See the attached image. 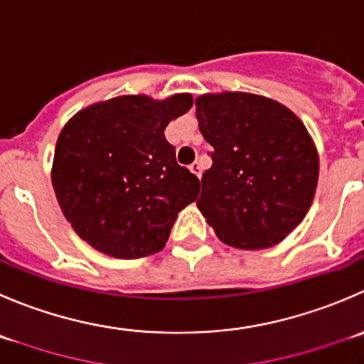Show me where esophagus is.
<instances>
[{
    "label": "esophagus",
    "mask_w": 364,
    "mask_h": 364,
    "mask_svg": "<svg viewBox=\"0 0 364 364\" xmlns=\"http://www.w3.org/2000/svg\"><path fill=\"white\" fill-rule=\"evenodd\" d=\"M190 172H193V174H196L197 178H200V172H203V167H200L199 161H193V164L190 165Z\"/></svg>",
    "instance_id": "34e87169"
}]
</instances>
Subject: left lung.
<instances>
[{"label": "left lung", "mask_w": 364, "mask_h": 364, "mask_svg": "<svg viewBox=\"0 0 364 364\" xmlns=\"http://www.w3.org/2000/svg\"><path fill=\"white\" fill-rule=\"evenodd\" d=\"M196 117L213 147L197 208L225 245L257 250L283 242L311 208L318 153L284 105L249 92L203 94Z\"/></svg>", "instance_id": "1"}]
</instances>
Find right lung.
Returning a JSON list of instances; mask_svg holds the SVG:
<instances>
[{
  "label": "right lung",
  "instance_id": "obj_1",
  "mask_svg": "<svg viewBox=\"0 0 364 364\" xmlns=\"http://www.w3.org/2000/svg\"><path fill=\"white\" fill-rule=\"evenodd\" d=\"M190 94L119 96L83 108L60 132L51 167L56 199L81 240L136 259L167 243L200 183L176 161L165 128L192 108Z\"/></svg>",
  "mask_w": 364,
  "mask_h": 364
}]
</instances>
